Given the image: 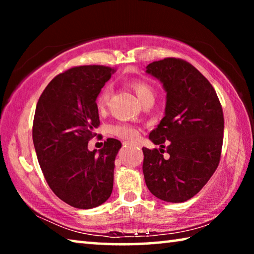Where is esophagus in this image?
I'll use <instances>...</instances> for the list:
<instances>
[{
    "label": "esophagus",
    "mask_w": 254,
    "mask_h": 254,
    "mask_svg": "<svg viewBox=\"0 0 254 254\" xmlns=\"http://www.w3.org/2000/svg\"><path fill=\"white\" fill-rule=\"evenodd\" d=\"M128 144H131V145H139V143L137 142H127Z\"/></svg>",
    "instance_id": "1"
}]
</instances>
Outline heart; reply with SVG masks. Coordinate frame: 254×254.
<instances>
[{"mask_svg":"<svg viewBox=\"0 0 254 254\" xmlns=\"http://www.w3.org/2000/svg\"><path fill=\"white\" fill-rule=\"evenodd\" d=\"M130 86L133 89V92L135 93L136 97L139 98L141 104L143 105L148 102H153L154 91L152 86L148 84L147 81L134 79L130 81ZM110 97H111V87L110 86H105L97 96V100H96L97 109L100 111H104L106 109L107 104H109ZM111 132L113 133L114 135L122 137V139H127V140H134L137 136L136 128L134 127L130 126V124H126V123H120V124H117V126H113L111 127Z\"/></svg>","mask_w":254,"mask_h":254,"instance_id":"heart-1","label":"heart"}]
</instances>
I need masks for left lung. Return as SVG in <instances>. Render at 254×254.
<instances>
[{"label":"left lung","mask_w":254,"mask_h":254,"mask_svg":"<svg viewBox=\"0 0 254 254\" xmlns=\"http://www.w3.org/2000/svg\"><path fill=\"white\" fill-rule=\"evenodd\" d=\"M167 92L165 117L149 139L163 149L142 148L147 187L159 199L183 203L203 188L221 160L224 115L212 84L188 62L165 58L147 66ZM166 151L168 159L163 158Z\"/></svg>","instance_id":"left-lung-1"}]
</instances>
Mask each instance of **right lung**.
<instances>
[{
	"instance_id": "1",
	"label": "right lung",
	"mask_w": 254,
	"mask_h": 254,
	"mask_svg": "<svg viewBox=\"0 0 254 254\" xmlns=\"http://www.w3.org/2000/svg\"><path fill=\"white\" fill-rule=\"evenodd\" d=\"M114 72L102 65L71 67L47 85L37 103L32 139L38 161L51 190L72 207H96L112 194L122 144L110 137L96 153L88 141L100 127L96 98Z\"/></svg>"
}]
</instances>
